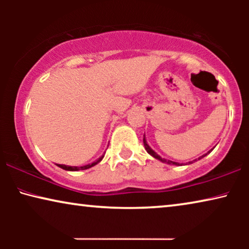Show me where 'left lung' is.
<instances>
[{
	"instance_id": "1",
	"label": "left lung",
	"mask_w": 249,
	"mask_h": 249,
	"mask_svg": "<svg viewBox=\"0 0 249 249\" xmlns=\"http://www.w3.org/2000/svg\"><path fill=\"white\" fill-rule=\"evenodd\" d=\"M142 142H144V146H145V149L146 151H147V153L149 155H152L153 158H155V159H158V160H160V161L161 162H163V163H168V164H172V165H180L178 162H173V161H170V160H165V159H162L161 156H160L159 154H156V153L153 151V149L149 147L148 146V144H147V142H146V139H145V137H144V139H142ZM211 151H212V149H211ZM210 153V152H209ZM205 155H207V154H204L202 158H204V156Z\"/></svg>"
}]
</instances>
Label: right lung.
<instances>
[{"mask_svg":"<svg viewBox=\"0 0 249 249\" xmlns=\"http://www.w3.org/2000/svg\"><path fill=\"white\" fill-rule=\"evenodd\" d=\"M103 158H104V155H102L101 158L97 159L95 162L90 163V164L84 165V166H69V165H64V164H57V166H60V168L63 169V170H67V171H79V170H86V169L91 168V166L96 165L97 163H100L102 160H103Z\"/></svg>","mask_w":249,"mask_h":249,"instance_id":"right-lung-1","label":"right lung"}]
</instances>
